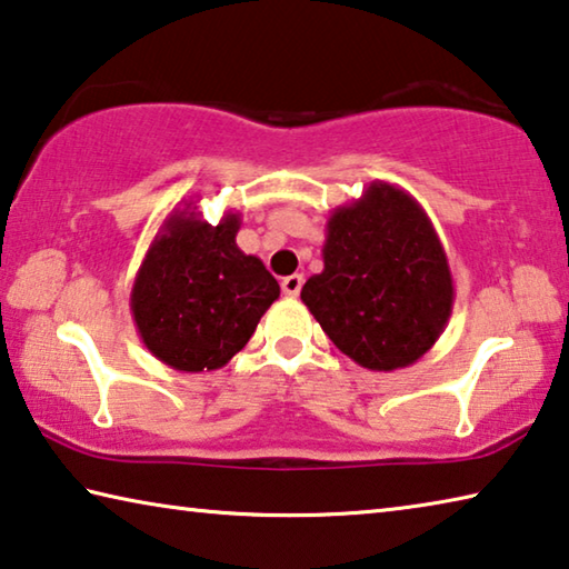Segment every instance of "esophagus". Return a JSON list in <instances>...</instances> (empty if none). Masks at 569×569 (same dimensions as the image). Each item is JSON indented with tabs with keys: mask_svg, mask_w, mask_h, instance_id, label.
<instances>
[{
	"mask_svg": "<svg viewBox=\"0 0 569 569\" xmlns=\"http://www.w3.org/2000/svg\"><path fill=\"white\" fill-rule=\"evenodd\" d=\"M281 288H283V293H286V296H291V298H296L298 293H301V288H303V276H301V273L286 276V278H283V281H281Z\"/></svg>",
	"mask_w": 569,
	"mask_h": 569,
	"instance_id": "esophagus-1",
	"label": "esophagus"
}]
</instances>
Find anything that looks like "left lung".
Listing matches in <instances>:
<instances>
[{
  "instance_id": "1",
  "label": "left lung",
  "mask_w": 569,
  "mask_h": 569,
  "mask_svg": "<svg viewBox=\"0 0 569 569\" xmlns=\"http://www.w3.org/2000/svg\"><path fill=\"white\" fill-rule=\"evenodd\" d=\"M301 301L349 359L397 371L445 333L455 281L423 208L403 188L373 180L331 213L323 271L308 278Z\"/></svg>"
}]
</instances>
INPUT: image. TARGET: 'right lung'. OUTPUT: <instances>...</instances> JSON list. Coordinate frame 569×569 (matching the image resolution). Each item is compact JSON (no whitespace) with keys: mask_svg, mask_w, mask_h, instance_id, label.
<instances>
[{"mask_svg":"<svg viewBox=\"0 0 569 569\" xmlns=\"http://www.w3.org/2000/svg\"><path fill=\"white\" fill-rule=\"evenodd\" d=\"M240 213L210 226L186 203L162 220L130 293L148 351L176 371H216L243 349L281 296L261 258L238 248Z\"/></svg>","mask_w":569,"mask_h":569,"instance_id":"obj_1","label":"right lung"}]
</instances>
